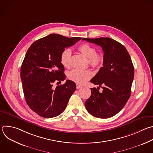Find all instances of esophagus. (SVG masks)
<instances>
[{
    "mask_svg": "<svg viewBox=\"0 0 153 153\" xmlns=\"http://www.w3.org/2000/svg\"><path fill=\"white\" fill-rule=\"evenodd\" d=\"M82 88V86H81V85H80L79 84L76 85V88L77 89H80V88Z\"/></svg>",
    "mask_w": 153,
    "mask_h": 153,
    "instance_id": "34e87169",
    "label": "esophagus"
}]
</instances>
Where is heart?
Instances as JSON below:
<instances>
[{"label":"heart","instance_id":"heart-1","mask_svg":"<svg viewBox=\"0 0 153 153\" xmlns=\"http://www.w3.org/2000/svg\"><path fill=\"white\" fill-rule=\"evenodd\" d=\"M77 49L83 55L88 58V63L92 67L99 68L102 65L103 63V56L101 54L97 53L95 48L92 45L88 43H83L80 44ZM71 55V51L70 48H65L62 51L60 60L61 64L64 67L66 68L70 67ZM92 76L93 73L90 70H82L74 69L68 73V78L79 84L85 83Z\"/></svg>","mask_w":153,"mask_h":153}]
</instances>
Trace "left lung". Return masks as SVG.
I'll return each mask as SVG.
<instances>
[{"label": "left lung", "mask_w": 153, "mask_h": 153, "mask_svg": "<svg viewBox=\"0 0 153 153\" xmlns=\"http://www.w3.org/2000/svg\"><path fill=\"white\" fill-rule=\"evenodd\" d=\"M82 39L100 45L104 52L103 66L91 80L103 91L91 88V95L85 102L86 109L95 117L111 118L124 108L130 97L134 73L131 58L126 47L112 38Z\"/></svg>", "instance_id": "obj_1"}]
</instances>
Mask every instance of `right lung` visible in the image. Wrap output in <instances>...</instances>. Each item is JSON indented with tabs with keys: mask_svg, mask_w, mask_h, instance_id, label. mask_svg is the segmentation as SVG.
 <instances>
[{
	"mask_svg": "<svg viewBox=\"0 0 153 153\" xmlns=\"http://www.w3.org/2000/svg\"><path fill=\"white\" fill-rule=\"evenodd\" d=\"M81 39L53 33L35 41L27 50L20 76L26 102L38 115L53 118L65 111L76 85L67 80L56 88L53 85L66 78L60 60L62 51Z\"/></svg>",
	"mask_w": 153,
	"mask_h": 153,
	"instance_id": "1",
	"label": "right lung"
}]
</instances>
